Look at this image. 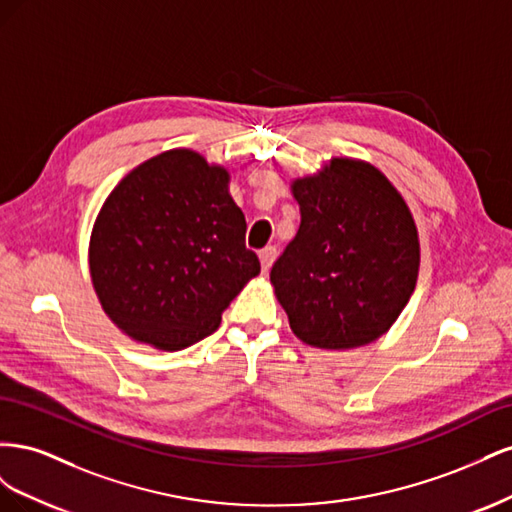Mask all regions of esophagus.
<instances>
[{"mask_svg": "<svg viewBox=\"0 0 512 512\" xmlns=\"http://www.w3.org/2000/svg\"><path fill=\"white\" fill-rule=\"evenodd\" d=\"M275 258H277V250L275 247H265V250L260 252V265H262V273H269V269H271V265L275 262Z\"/></svg>", "mask_w": 512, "mask_h": 512, "instance_id": "obj_1", "label": "esophagus"}]
</instances>
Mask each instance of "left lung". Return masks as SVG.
Wrapping results in <instances>:
<instances>
[{"instance_id":"1","label":"left lung","mask_w":512,"mask_h":512,"mask_svg":"<svg viewBox=\"0 0 512 512\" xmlns=\"http://www.w3.org/2000/svg\"><path fill=\"white\" fill-rule=\"evenodd\" d=\"M301 226L271 269L290 329L327 350L374 342L408 303L418 237L404 198L378 168L333 160L294 181Z\"/></svg>"}]
</instances>
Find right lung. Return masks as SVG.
<instances>
[{
    "mask_svg": "<svg viewBox=\"0 0 512 512\" xmlns=\"http://www.w3.org/2000/svg\"><path fill=\"white\" fill-rule=\"evenodd\" d=\"M104 312L138 342L188 348L260 273L228 173L190 149L134 168L106 198L89 245Z\"/></svg>",
    "mask_w": 512,
    "mask_h": 512,
    "instance_id": "1",
    "label": "right lung"
}]
</instances>
